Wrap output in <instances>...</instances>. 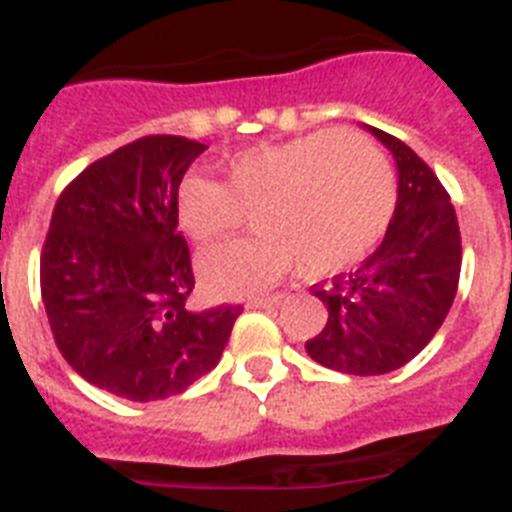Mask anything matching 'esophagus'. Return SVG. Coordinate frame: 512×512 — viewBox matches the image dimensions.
Here are the masks:
<instances>
[{
    "instance_id": "34e87169",
    "label": "esophagus",
    "mask_w": 512,
    "mask_h": 512,
    "mask_svg": "<svg viewBox=\"0 0 512 512\" xmlns=\"http://www.w3.org/2000/svg\"><path fill=\"white\" fill-rule=\"evenodd\" d=\"M283 299H286V293H270V296H257V299H252L250 306L252 309H268V306L281 304Z\"/></svg>"
}]
</instances>
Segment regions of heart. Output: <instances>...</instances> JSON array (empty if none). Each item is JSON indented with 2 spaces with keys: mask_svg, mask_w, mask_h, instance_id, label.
I'll use <instances>...</instances> for the list:
<instances>
[{
  "mask_svg": "<svg viewBox=\"0 0 512 512\" xmlns=\"http://www.w3.org/2000/svg\"><path fill=\"white\" fill-rule=\"evenodd\" d=\"M224 182L182 175L175 219L195 242L226 237L247 221L260 234L211 247L198 273L216 296L268 288L299 262L311 278L345 270L379 244L397 206L391 162L355 131H314L231 154Z\"/></svg>",
  "mask_w": 512,
  "mask_h": 512,
  "instance_id": "obj_1",
  "label": "heart"
}]
</instances>
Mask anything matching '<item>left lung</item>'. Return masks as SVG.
<instances>
[{
	"instance_id": "1",
	"label": "left lung",
	"mask_w": 512,
	"mask_h": 512,
	"mask_svg": "<svg viewBox=\"0 0 512 512\" xmlns=\"http://www.w3.org/2000/svg\"><path fill=\"white\" fill-rule=\"evenodd\" d=\"M371 131L397 159V208L373 255L311 286L330 317L306 340L314 361L353 376L410 363L441 330L461 275V231L448 190L404 141Z\"/></svg>"
}]
</instances>
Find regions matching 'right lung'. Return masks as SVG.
I'll list each match as a JSON object with an SVG mask.
<instances>
[{"label":"right lung","mask_w":512,"mask_h":512,"mask_svg":"<svg viewBox=\"0 0 512 512\" xmlns=\"http://www.w3.org/2000/svg\"><path fill=\"white\" fill-rule=\"evenodd\" d=\"M206 144L154 133L79 172L41 252V296L61 355L131 402L182 394L219 363L239 304L193 311L175 188Z\"/></svg>","instance_id":"add662e5"}]
</instances>
